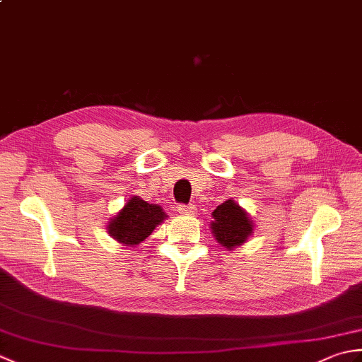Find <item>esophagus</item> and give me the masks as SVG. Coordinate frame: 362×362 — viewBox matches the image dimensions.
Masks as SVG:
<instances>
[{
	"label": "esophagus",
	"instance_id": "1",
	"mask_svg": "<svg viewBox=\"0 0 362 362\" xmlns=\"http://www.w3.org/2000/svg\"><path fill=\"white\" fill-rule=\"evenodd\" d=\"M177 213L183 214V216H193L196 213V206L194 205H179L177 206Z\"/></svg>",
	"mask_w": 362,
	"mask_h": 362
}]
</instances>
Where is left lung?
<instances>
[{"label": "left lung", "mask_w": 362, "mask_h": 362, "mask_svg": "<svg viewBox=\"0 0 362 362\" xmlns=\"http://www.w3.org/2000/svg\"><path fill=\"white\" fill-rule=\"evenodd\" d=\"M211 233L216 241L226 249L233 250L236 245H243L253 233V222L240 205L232 199L216 206L213 213Z\"/></svg>", "instance_id": "left-lung-1"}]
</instances>
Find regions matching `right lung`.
Wrapping results in <instances>:
<instances>
[{
    "instance_id": "obj_1",
    "label": "right lung",
    "mask_w": 362,
    "mask_h": 362,
    "mask_svg": "<svg viewBox=\"0 0 362 362\" xmlns=\"http://www.w3.org/2000/svg\"><path fill=\"white\" fill-rule=\"evenodd\" d=\"M166 219V213L160 205L148 204L141 197L132 196L117 216H113L107 232L121 244L135 247L148 238L153 228Z\"/></svg>"
}]
</instances>
